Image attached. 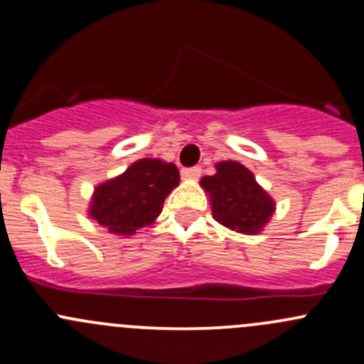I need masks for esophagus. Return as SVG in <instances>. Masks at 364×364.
I'll use <instances>...</instances> for the list:
<instances>
[{"label": "esophagus", "instance_id": "esophagus-1", "mask_svg": "<svg viewBox=\"0 0 364 364\" xmlns=\"http://www.w3.org/2000/svg\"><path fill=\"white\" fill-rule=\"evenodd\" d=\"M200 172H203V168L200 167H190V168H183L181 176L185 179H197L200 176Z\"/></svg>", "mask_w": 364, "mask_h": 364}]
</instances>
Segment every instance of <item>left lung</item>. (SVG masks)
I'll return each mask as SVG.
<instances>
[{"label":"left lung","mask_w":364,"mask_h":364,"mask_svg":"<svg viewBox=\"0 0 364 364\" xmlns=\"http://www.w3.org/2000/svg\"><path fill=\"white\" fill-rule=\"evenodd\" d=\"M215 167L216 174L200 179L211 199L213 218L236 232H260L274 213V200L245 165L227 160Z\"/></svg>","instance_id":"obj_1"}]
</instances>
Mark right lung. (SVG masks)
I'll return each instance as SVG.
<instances>
[{
    "label": "right lung",
    "mask_w": 364,
    "mask_h": 364,
    "mask_svg": "<svg viewBox=\"0 0 364 364\" xmlns=\"http://www.w3.org/2000/svg\"><path fill=\"white\" fill-rule=\"evenodd\" d=\"M178 185L179 171L174 164L137 160L123 174L95 188L90 216L111 234L132 236L159 218L165 197Z\"/></svg>",
    "instance_id": "right-lung-1"
}]
</instances>
